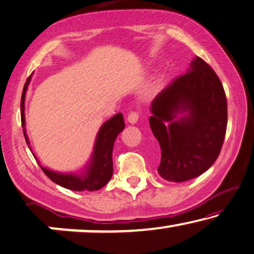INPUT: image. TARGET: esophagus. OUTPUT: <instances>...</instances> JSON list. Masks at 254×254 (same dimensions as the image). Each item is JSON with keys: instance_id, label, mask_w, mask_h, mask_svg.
I'll use <instances>...</instances> for the list:
<instances>
[{"instance_id": "34e87169", "label": "esophagus", "mask_w": 254, "mask_h": 254, "mask_svg": "<svg viewBox=\"0 0 254 254\" xmlns=\"http://www.w3.org/2000/svg\"><path fill=\"white\" fill-rule=\"evenodd\" d=\"M138 119H139V113H137V112H131L127 115V121H128V123H131V124L137 123Z\"/></svg>"}]
</instances>
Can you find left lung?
<instances>
[{
    "label": "left lung",
    "mask_w": 254,
    "mask_h": 254,
    "mask_svg": "<svg viewBox=\"0 0 254 254\" xmlns=\"http://www.w3.org/2000/svg\"><path fill=\"white\" fill-rule=\"evenodd\" d=\"M227 108L220 78L200 57L155 96L149 126L161 148L160 176L180 183L212 167L226 137Z\"/></svg>",
    "instance_id": "1"
}]
</instances>
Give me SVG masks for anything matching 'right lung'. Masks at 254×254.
<instances>
[{
    "label": "right lung",
    "instance_id": "obj_1",
    "mask_svg": "<svg viewBox=\"0 0 254 254\" xmlns=\"http://www.w3.org/2000/svg\"><path fill=\"white\" fill-rule=\"evenodd\" d=\"M31 80V76L27 78L26 83L24 85L23 93H21L20 100V119L21 126L25 127V116H24V101L25 93L27 90V85ZM126 123H124L122 114H117L112 117L109 121L103 124L100 128L98 137L95 140L94 152H93L90 166H88L86 173L81 176L72 174H59L46 168L39 166L46 174V176L54 182V183L61 185V187L69 189L72 191H96L105 187L110 181L113 176V147L114 142L117 135L123 131ZM25 140L28 144V139L23 128ZM35 158V156H34Z\"/></svg>",
    "mask_w": 254,
    "mask_h": 254
}]
</instances>
